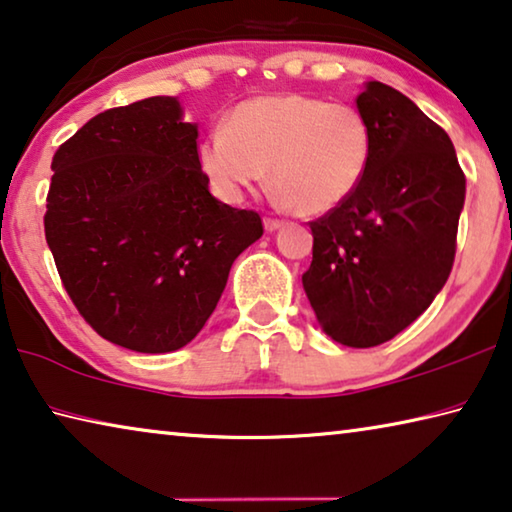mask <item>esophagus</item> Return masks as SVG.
<instances>
[{
	"label": "esophagus",
	"instance_id": "1",
	"mask_svg": "<svg viewBox=\"0 0 512 512\" xmlns=\"http://www.w3.org/2000/svg\"><path fill=\"white\" fill-rule=\"evenodd\" d=\"M263 224H265V231H277V229H281L283 226V219H277V217H265L263 219Z\"/></svg>",
	"mask_w": 512,
	"mask_h": 512
}]
</instances>
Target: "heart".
<instances>
[{
	"mask_svg": "<svg viewBox=\"0 0 512 512\" xmlns=\"http://www.w3.org/2000/svg\"><path fill=\"white\" fill-rule=\"evenodd\" d=\"M371 160L366 116L304 93L240 102L199 146V167L219 199L238 203L270 167L274 190L302 215H322L352 199Z\"/></svg>",
	"mask_w": 512,
	"mask_h": 512,
	"instance_id": "obj_1",
	"label": "heart"
}]
</instances>
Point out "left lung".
<instances>
[{
  "instance_id": "1",
  "label": "left lung",
  "mask_w": 512,
  "mask_h": 512,
  "mask_svg": "<svg viewBox=\"0 0 512 512\" xmlns=\"http://www.w3.org/2000/svg\"><path fill=\"white\" fill-rule=\"evenodd\" d=\"M357 109L371 123V167L352 199L309 222L313 261L302 283L334 341L373 348L444 288L465 174L446 132L400 91L368 82Z\"/></svg>"
}]
</instances>
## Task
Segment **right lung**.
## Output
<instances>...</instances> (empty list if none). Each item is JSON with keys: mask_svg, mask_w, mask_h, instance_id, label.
Masks as SVG:
<instances>
[{"mask_svg": "<svg viewBox=\"0 0 512 512\" xmlns=\"http://www.w3.org/2000/svg\"><path fill=\"white\" fill-rule=\"evenodd\" d=\"M196 139L178 100L153 96L93 116L52 157L47 247L80 316L121 348L190 343L263 235L256 210L210 194Z\"/></svg>", "mask_w": 512, "mask_h": 512, "instance_id": "obj_1", "label": "right lung"}]
</instances>
